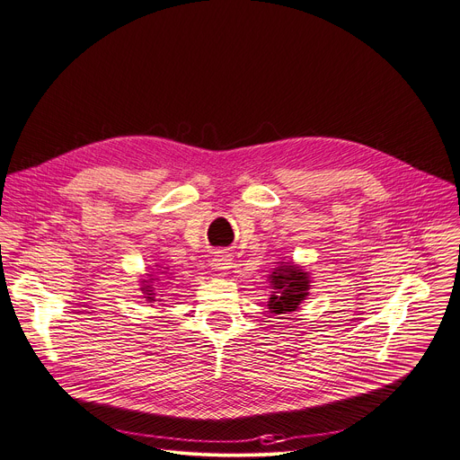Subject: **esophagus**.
<instances>
[{"mask_svg": "<svg viewBox=\"0 0 460 460\" xmlns=\"http://www.w3.org/2000/svg\"><path fill=\"white\" fill-rule=\"evenodd\" d=\"M211 267L215 269V271H219V273L225 275L228 269L232 267V256L228 252H225V251H217V252L213 254Z\"/></svg>", "mask_w": 460, "mask_h": 460, "instance_id": "1", "label": "esophagus"}]
</instances>
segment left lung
<instances>
[{
  "label": "left lung",
  "mask_w": 460,
  "mask_h": 460,
  "mask_svg": "<svg viewBox=\"0 0 460 460\" xmlns=\"http://www.w3.org/2000/svg\"><path fill=\"white\" fill-rule=\"evenodd\" d=\"M273 295L269 296V310L273 314H286L299 308L310 289L308 273L291 263L277 267V273L271 277Z\"/></svg>",
  "instance_id": "left-lung-1"
}]
</instances>
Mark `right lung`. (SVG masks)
Listing matches in <instances>:
<instances>
[{
	"instance_id": "1",
	"label": "right lung",
	"mask_w": 460,
	"mask_h": 460,
	"mask_svg": "<svg viewBox=\"0 0 460 460\" xmlns=\"http://www.w3.org/2000/svg\"><path fill=\"white\" fill-rule=\"evenodd\" d=\"M150 280H154V279H150ZM145 282H146V280H145ZM143 291L146 293V296H145L146 301H150V303H154V301H155V293H154L152 286H145V288H143Z\"/></svg>"
}]
</instances>
